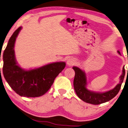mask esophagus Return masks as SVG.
Here are the masks:
<instances>
[{
    "instance_id": "1",
    "label": "esophagus",
    "mask_w": 128,
    "mask_h": 128,
    "mask_svg": "<svg viewBox=\"0 0 128 128\" xmlns=\"http://www.w3.org/2000/svg\"><path fill=\"white\" fill-rule=\"evenodd\" d=\"M76 60L74 58H69L67 60V64L69 66H73L74 64H76Z\"/></svg>"
}]
</instances>
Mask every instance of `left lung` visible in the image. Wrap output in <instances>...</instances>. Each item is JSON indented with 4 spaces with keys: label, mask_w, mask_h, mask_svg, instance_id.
<instances>
[{
    "label": "left lung",
    "mask_w": 128,
    "mask_h": 128,
    "mask_svg": "<svg viewBox=\"0 0 128 128\" xmlns=\"http://www.w3.org/2000/svg\"><path fill=\"white\" fill-rule=\"evenodd\" d=\"M118 52L120 54L119 51H118ZM72 68L75 71L76 73L73 84L76 95L80 100L85 102L93 104V105H99L105 103L114 97L120 90L125 74V70L124 66L122 73L120 76V80L119 84H117L114 89L104 93H96V92L90 91L86 88L87 80H86L85 72L78 67L74 66Z\"/></svg>",
    "instance_id": "left-lung-1"
}]
</instances>
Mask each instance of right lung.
Here are the masks:
<instances>
[{
  "mask_svg": "<svg viewBox=\"0 0 128 128\" xmlns=\"http://www.w3.org/2000/svg\"><path fill=\"white\" fill-rule=\"evenodd\" d=\"M22 29L19 27L10 38L4 51L3 75L10 86L19 96L40 97L50 89L54 80L65 68L64 62H55L40 68L25 70L18 64L15 56L14 44Z\"/></svg>",
  "mask_w": 128,
  "mask_h": 128,
  "instance_id": "obj_1",
  "label": "right lung"
}]
</instances>
